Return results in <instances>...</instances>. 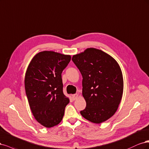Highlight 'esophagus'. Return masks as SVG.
Returning <instances> with one entry per match:
<instances>
[{"instance_id":"1","label":"esophagus","mask_w":149,"mask_h":149,"mask_svg":"<svg viewBox=\"0 0 149 149\" xmlns=\"http://www.w3.org/2000/svg\"><path fill=\"white\" fill-rule=\"evenodd\" d=\"M77 97H78V94H74V95H72V99L74 100H75V99L77 98Z\"/></svg>"}]
</instances>
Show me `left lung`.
<instances>
[{"instance_id":"8db88e82","label":"left lung","mask_w":149,"mask_h":149,"mask_svg":"<svg viewBox=\"0 0 149 149\" xmlns=\"http://www.w3.org/2000/svg\"><path fill=\"white\" fill-rule=\"evenodd\" d=\"M72 60L82 75V95L86 108L80 114L88 121L100 124L117 111L123 93L121 68L113 57L98 49L87 48Z\"/></svg>"}]
</instances>
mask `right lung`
<instances>
[{
	"instance_id": "right-lung-1",
	"label": "right lung",
	"mask_w": 149,
	"mask_h": 149,
	"mask_svg": "<svg viewBox=\"0 0 149 149\" xmlns=\"http://www.w3.org/2000/svg\"><path fill=\"white\" fill-rule=\"evenodd\" d=\"M71 59L70 55L45 51L31 59L26 72L25 87L31 112L46 127L59 124L69 98L63 93L61 74Z\"/></svg>"
}]
</instances>
